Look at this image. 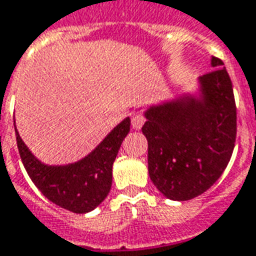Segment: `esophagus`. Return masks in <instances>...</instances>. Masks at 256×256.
I'll return each mask as SVG.
<instances>
[{"label": "esophagus", "instance_id": "esophagus-1", "mask_svg": "<svg viewBox=\"0 0 256 256\" xmlns=\"http://www.w3.org/2000/svg\"><path fill=\"white\" fill-rule=\"evenodd\" d=\"M144 122H146V118H144V114H133V118H132V126L136 130H140L142 128V124H144Z\"/></svg>", "mask_w": 256, "mask_h": 256}]
</instances>
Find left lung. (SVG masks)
Wrapping results in <instances>:
<instances>
[{
	"instance_id": "left-lung-1",
	"label": "left lung",
	"mask_w": 256,
	"mask_h": 256,
	"mask_svg": "<svg viewBox=\"0 0 256 256\" xmlns=\"http://www.w3.org/2000/svg\"><path fill=\"white\" fill-rule=\"evenodd\" d=\"M199 99L190 95L151 106L142 134L148 142V174L161 194L189 200L222 176L236 146L237 106L224 62L213 57Z\"/></svg>"
}]
</instances>
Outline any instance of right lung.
Masks as SVG:
<instances>
[{
  "label": "right lung",
  "instance_id": "obj_1",
  "mask_svg": "<svg viewBox=\"0 0 256 256\" xmlns=\"http://www.w3.org/2000/svg\"><path fill=\"white\" fill-rule=\"evenodd\" d=\"M130 132L126 118L106 136L91 154L74 164H42L16 132L19 156L32 182L48 200L72 213H88L99 206L112 186V165Z\"/></svg>",
  "mask_w": 256,
  "mask_h": 256
}]
</instances>
